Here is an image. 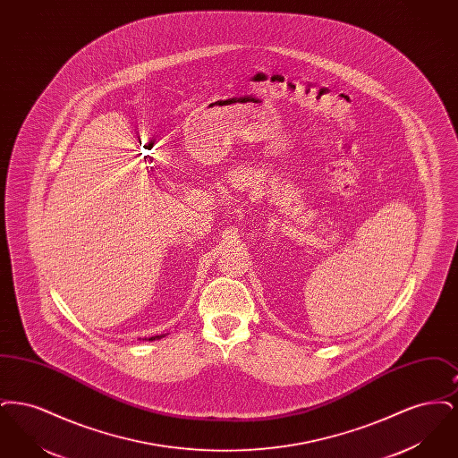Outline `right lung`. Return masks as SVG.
I'll list each match as a JSON object with an SVG mask.
<instances>
[{
  "instance_id": "obj_1",
  "label": "right lung",
  "mask_w": 458,
  "mask_h": 458,
  "mask_svg": "<svg viewBox=\"0 0 458 458\" xmlns=\"http://www.w3.org/2000/svg\"><path fill=\"white\" fill-rule=\"evenodd\" d=\"M163 336H165V335H157V336H151V338H149V342H153V340H159V338H163ZM144 340H146V338H144Z\"/></svg>"
}]
</instances>
